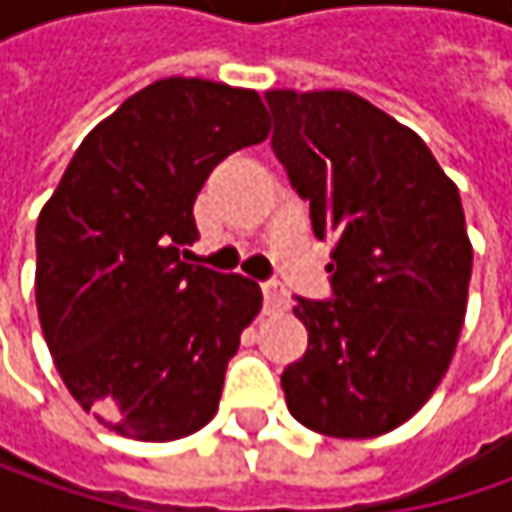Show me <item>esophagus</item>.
Masks as SVG:
<instances>
[{
	"label": "esophagus",
	"instance_id": "1",
	"mask_svg": "<svg viewBox=\"0 0 512 512\" xmlns=\"http://www.w3.org/2000/svg\"><path fill=\"white\" fill-rule=\"evenodd\" d=\"M262 293H265V310H285L287 307V290L279 282H265Z\"/></svg>",
	"mask_w": 512,
	"mask_h": 512
}]
</instances>
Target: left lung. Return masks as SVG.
Instances as JSON below:
<instances>
[{"mask_svg": "<svg viewBox=\"0 0 512 512\" xmlns=\"http://www.w3.org/2000/svg\"><path fill=\"white\" fill-rule=\"evenodd\" d=\"M273 153L333 242L330 299L296 296L307 350L282 373L296 422L336 439L404 424L439 387L467 310L459 187L410 128L347 90H267Z\"/></svg>", "mask_w": 512, "mask_h": 512, "instance_id": "8db88e82", "label": "left lung"}]
</instances>
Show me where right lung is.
<instances>
[{"mask_svg": "<svg viewBox=\"0 0 512 512\" xmlns=\"http://www.w3.org/2000/svg\"><path fill=\"white\" fill-rule=\"evenodd\" d=\"M256 90L170 76L73 153L36 222V307L70 396L139 442L205 427L262 307L239 273L190 265L193 202L230 153L267 139Z\"/></svg>", "mask_w": 512, "mask_h": 512, "instance_id": "add662e5", "label": "right lung"}]
</instances>
